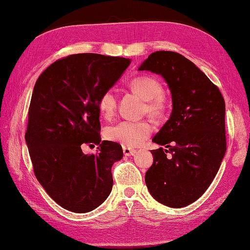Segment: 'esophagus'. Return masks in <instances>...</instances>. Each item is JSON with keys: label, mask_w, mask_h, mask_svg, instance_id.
Listing matches in <instances>:
<instances>
[{"label": "esophagus", "mask_w": 250, "mask_h": 250, "mask_svg": "<svg viewBox=\"0 0 250 250\" xmlns=\"http://www.w3.org/2000/svg\"><path fill=\"white\" fill-rule=\"evenodd\" d=\"M135 152H137V150L135 149H131V148H129V147H123V153H124V155H126V156H131V155H133Z\"/></svg>", "instance_id": "34e87169"}]
</instances>
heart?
<instances>
[{
    "label": "heart",
    "instance_id": "b5f03b06",
    "mask_svg": "<svg viewBox=\"0 0 250 250\" xmlns=\"http://www.w3.org/2000/svg\"><path fill=\"white\" fill-rule=\"evenodd\" d=\"M129 87L145 99L143 110L153 119H162L169 109L168 100L164 96L163 83L153 76H139L129 82ZM98 108L105 119H111L117 110V97L112 90L103 92L98 99ZM152 132L148 121H122L106 128L105 137L125 147L139 146Z\"/></svg>",
    "mask_w": 250,
    "mask_h": 250
}]
</instances>
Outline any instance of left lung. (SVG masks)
I'll return each instance as SVG.
<instances>
[{
  "label": "left lung",
  "mask_w": 250,
  "mask_h": 250,
  "mask_svg": "<svg viewBox=\"0 0 250 250\" xmlns=\"http://www.w3.org/2000/svg\"><path fill=\"white\" fill-rule=\"evenodd\" d=\"M160 74L171 89L170 119L152 142L153 164L145 181L153 198L170 208H184L208 190L226 151L225 102L216 84L179 53L156 51L140 71ZM170 153V157L167 153Z\"/></svg>",
  "instance_id": "1"
}]
</instances>
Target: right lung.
Here are the masks:
<instances>
[{"mask_svg": "<svg viewBox=\"0 0 250 250\" xmlns=\"http://www.w3.org/2000/svg\"><path fill=\"white\" fill-rule=\"evenodd\" d=\"M129 64L124 57L73 54L49 65L35 83L25 134L29 155L44 191L67 210L87 213L111 192V167L123 150L101 142L98 99ZM83 143L100 147L84 155Z\"/></svg>", "mask_w": 250, "mask_h": 250, "instance_id": "1", "label": "right lung"}]
</instances>
